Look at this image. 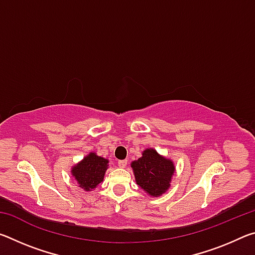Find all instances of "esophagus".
Masks as SVG:
<instances>
[{
  "label": "esophagus",
  "instance_id": "esophagus-1",
  "mask_svg": "<svg viewBox=\"0 0 255 255\" xmlns=\"http://www.w3.org/2000/svg\"><path fill=\"white\" fill-rule=\"evenodd\" d=\"M118 165L124 169V167L127 166V161H126V159H122V161H118Z\"/></svg>",
  "mask_w": 255,
  "mask_h": 255
}]
</instances>
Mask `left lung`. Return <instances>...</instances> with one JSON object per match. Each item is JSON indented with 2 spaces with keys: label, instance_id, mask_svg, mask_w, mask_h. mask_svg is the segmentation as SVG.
<instances>
[{
  "label": "left lung",
  "instance_id": "1",
  "mask_svg": "<svg viewBox=\"0 0 255 255\" xmlns=\"http://www.w3.org/2000/svg\"><path fill=\"white\" fill-rule=\"evenodd\" d=\"M136 183L149 196H162L171 187L175 167L169 158L161 156L156 150L147 148L143 156L131 162Z\"/></svg>",
  "mask_w": 255,
  "mask_h": 255
}]
</instances>
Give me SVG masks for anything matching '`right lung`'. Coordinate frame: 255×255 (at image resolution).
<instances>
[{"label":"right lung","mask_w":255,"mask_h":255,"mask_svg":"<svg viewBox=\"0 0 255 255\" xmlns=\"http://www.w3.org/2000/svg\"><path fill=\"white\" fill-rule=\"evenodd\" d=\"M109 161L96 153H90L82 161L72 167L71 173L79 183L80 188L85 191H91L101 183L105 178Z\"/></svg>","instance_id":"obj_1"}]
</instances>
